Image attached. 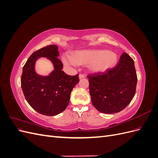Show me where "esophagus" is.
<instances>
[{
	"label": "esophagus",
	"mask_w": 158,
	"mask_h": 158,
	"mask_svg": "<svg viewBox=\"0 0 158 158\" xmlns=\"http://www.w3.org/2000/svg\"><path fill=\"white\" fill-rule=\"evenodd\" d=\"M85 78V75L84 74H80L79 75V78L80 79H82V78Z\"/></svg>",
	"instance_id": "1"
}]
</instances>
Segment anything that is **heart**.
I'll list each match as a JSON object with an SVG mask.
<instances>
[{"mask_svg": "<svg viewBox=\"0 0 158 158\" xmlns=\"http://www.w3.org/2000/svg\"><path fill=\"white\" fill-rule=\"evenodd\" d=\"M62 60L67 66L88 64L89 70L99 73L112 69L117 62V55L113 52L103 49L79 50L72 55H63Z\"/></svg>", "mask_w": 158, "mask_h": 158, "instance_id": "1", "label": "heart"}]
</instances>
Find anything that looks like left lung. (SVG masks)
<instances>
[{"mask_svg":"<svg viewBox=\"0 0 158 158\" xmlns=\"http://www.w3.org/2000/svg\"><path fill=\"white\" fill-rule=\"evenodd\" d=\"M92 105L103 113L120 112L135 95L137 76L133 59L126 52L118 64L106 73L88 76Z\"/></svg>","mask_w":158,"mask_h":158,"instance_id":"left-lung-1","label":"left lung"}]
</instances>
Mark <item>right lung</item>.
<instances>
[{
	"label": "right lung",
	"mask_w": 158,
	"mask_h": 158,
	"mask_svg": "<svg viewBox=\"0 0 158 158\" xmlns=\"http://www.w3.org/2000/svg\"><path fill=\"white\" fill-rule=\"evenodd\" d=\"M58 47L51 45L33 52L23 67L21 87L30 106L39 113L56 115L67 107L70 94L79 82L78 74L69 76L62 70L63 64L58 59ZM46 57L54 65V70L47 76L35 71L36 61Z\"/></svg>",
	"instance_id": "obj_1"
}]
</instances>
